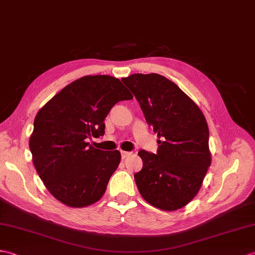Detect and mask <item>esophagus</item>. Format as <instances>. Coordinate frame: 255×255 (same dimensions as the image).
I'll list each match as a JSON object with an SVG mask.
<instances>
[{
  "mask_svg": "<svg viewBox=\"0 0 255 255\" xmlns=\"http://www.w3.org/2000/svg\"><path fill=\"white\" fill-rule=\"evenodd\" d=\"M121 154H122V158H126L127 156H129V155H130V152L121 151Z\"/></svg>",
  "mask_w": 255,
  "mask_h": 255,
  "instance_id": "esophagus-1",
  "label": "esophagus"
}]
</instances>
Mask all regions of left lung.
I'll list each match as a JSON object with an SVG mask.
<instances>
[{"instance_id":"left-lung-1","label":"left lung","mask_w":255,"mask_h":255,"mask_svg":"<svg viewBox=\"0 0 255 255\" xmlns=\"http://www.w3.org/2000/svg\"><path fill=\"white\" fill-rule=\"evenodd\" d=\"M157 133V152L139 151L143 166L135 185L147 203L164 211L187 205L211 165L209 127L202 112L173 81L158 74L122 78Z\"/></svg>"}]
</instances>
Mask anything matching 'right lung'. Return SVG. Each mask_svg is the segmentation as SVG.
I'll list each match as a JSON object with an SVG mask.
<instances>
[{
  "label": "right lung",
  "mask_w": 255,
  "mask_h": 255,
  "mask_svg": "<svg viewBox=\"0 0 255 255\" xmlns=\"http://www.w3.org/2000/svg\"><path fill=\"white\" fill-rule=\"evenodd\" d=\"M132 96L112 76H85L41 109L29 140L32 162L50 193L65 205L84 208L104 194L121 162L118 150L102 151L88 138L104 134L113 106Z\"/></svg>",
  "instance_id": "right-lung-1"
}]
</instances>
